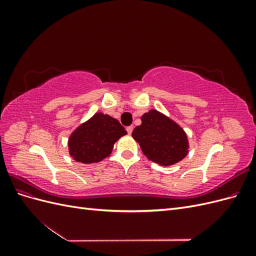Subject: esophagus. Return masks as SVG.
Instances as JSON below:
<instances>
[{
	"mask_svg": "<svg viewBox=\"0 0 256 256\" xmlns=\"http://www.w3.org/2000/svg\"><path fill=\"white\" fill-rule=\"evenodd\" d=\"M126 130H127V132H128V134H132V130H134V127H132V126H128V127L126 128Z\"/></svg>",
	"mask_w": 256,
	"mask_h": 256,
	"instance_id": "obj_1",
	"label": "esophagus"
}]
</instances>
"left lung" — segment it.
<instances>
[{
  "label": "left lung",
  "mask_w": 256,
  "mask_h": 256,
  "mask_svg": "<svg viewBox=\"0 0 256 256\" xmlns=\"http://www.w3.org/2000/svg\"><path fill=\"white\" fill-rule=\"evenodd\" d=\"M141 120V125L132 131V136L150 161L168 166L187 156V136L174 120L156 110L145 113Z\"/></svg>",
  "instance_id": "left-lung-1"
}]
</instances>
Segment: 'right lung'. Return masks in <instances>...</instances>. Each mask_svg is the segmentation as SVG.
I'll return each instance as SVG.
<instances>
[{
    "instance_id": "1",
    "label": "right lung",
    "mask_w": 256,
    "mask_h": 256,
    "mask_svg": "<svg viewBox=\"0 0 256 256\" xmlns=\"http://www.w3.org/2000/svg\"><path fill=\"white\" fill-rule=\"evenodd\" d=\"M127 134L120 122L104 113H96L76 128L68 141L69 154L81 164H96L109 157L114 143Z\"/></svg>"
}]
</instances>
